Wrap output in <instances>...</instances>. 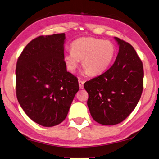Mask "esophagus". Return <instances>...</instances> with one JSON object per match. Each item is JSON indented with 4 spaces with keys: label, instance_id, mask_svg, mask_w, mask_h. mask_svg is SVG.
Here are the masks:
<instances>
[{
    "label": "esophagus",
    "instance_id": "1",
    "mask_svg": "<svg viewBox=\"0 0 159 159\" xmlns=\"http://www.w3.org/2000/svg\"><path fill=\"white\" fill-rule=\"evenodd\" d=\"M79 87L80 89H84V80H79Z\"/></svg>",
    "mask_w": 159,
    "mask_h": 159
}]
</instances>
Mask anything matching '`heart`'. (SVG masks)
<instances>
[{
	"instance_id": "obj_1",
	"label": "heart",
	"mask_w": 159,
	"mask_h": 159,
	"mask_svg": "<svg viewBox=\"0 0 159 159\" xmlns=\"http://www.w3.org/2000/svg\"><path fill=\"white\" fill-rule=\"evenodd\" d=\"M116 48L112 42L93 37H82L71 44V51L64 56L67 67L74 72L82 60V66L91 75L104 72L112 62Z\"/></svg>"
}]
</instances>
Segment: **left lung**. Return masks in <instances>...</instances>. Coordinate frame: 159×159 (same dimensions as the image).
<instances>
[{"label":"left lung","mask_w":159,"mask_h":159,"mask_svg":"<svg viewBox=\"0 0 159 159\" xmlns=\"http://www.w3.org/2000/svg\"><path fill=\"white\" fill-rule=\"evenodd\" d=\"M119 44L115 62L106 72L84 84L91 117L103 125L120 123L130 115L143 89V66L133 47L115 37Z\"/></svg>","instance_id":"8db88e82"}]
</instances>
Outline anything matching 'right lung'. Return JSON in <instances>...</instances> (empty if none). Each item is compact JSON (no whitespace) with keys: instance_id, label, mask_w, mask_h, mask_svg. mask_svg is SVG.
<instances>
[{"instance_id":"add662e5","label":"right lung","mask_w":159,"mask_h":159,"mask_svg":"<svg viewBox=\"0 0 159 159\" xmlns=\"http://www.w3.org/2000/svg\"><path fill=\"white\" fill-rule=\"evenodd\" d=\"M64 33L32 39L18 58L16 92L20 106L36 123L52 127L66 119L78 79L66 70Z\"/></svg>"}]
</instances>
